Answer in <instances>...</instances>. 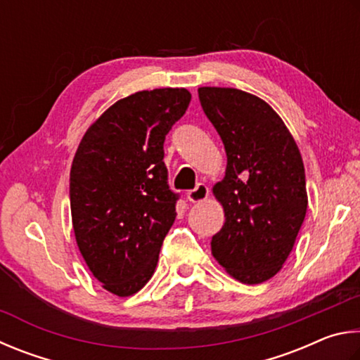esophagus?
Masks as SVG:
<instances>
[{"label": "esophagus", "instance_id": "obj_1", "mask_svg": "<svg viewBox=\"0 0 360 360\" xmlns=\"http://www.w3.org/2000/svg\"><path fill=\"white\" fill-rule=\"evenodd\" d=\"M186 198L190 202H202V200L209 198V188H207V185L204 184H199L194 190L188 191Z\"/></svg>", "mask_w": 360, "mask_h": 360}]
</instances>
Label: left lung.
I'll list each match as a JSON object with an SVG mask.
<instances>
[{"instance_id":"left-lung-1","label":"left lung","mask_w":360,"mask_h":360,"mask_svg":"<svg viewBox=\"0 0 360 360\" xmlns=\"http://www.w3.org/2000/svg\"><path fill=\"white\" fill-rule=\"evenodd\" d=\"M200 105L224 143L228 166L213 196L224 210L212 255L232 278L259 285L280 272L305 219L300 150L266 101L237 88L200 86Z\"/></svg>"}]
</instances>
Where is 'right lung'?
I'll return each mask as SVG.
<instances>
[{
	"label": "right lung",
	"instance_id": "add662e5",
	"mask_svg": "<svg viewBox=\"0 0 360 360\" xmlns=\"http://www.w3.org/2000/svg\"><path fill=\"white\" fill-rule=\"evenodd\" d=\"M191 101L156 88L112 104L82 137L69 196L75 242L105 291L128 297L155 274L179 196L167 185L164 139Z\"/></svg>",
	"mask_w": 360,
	"mask_h": 360
}]
</instances>
